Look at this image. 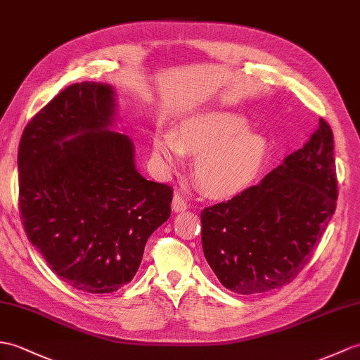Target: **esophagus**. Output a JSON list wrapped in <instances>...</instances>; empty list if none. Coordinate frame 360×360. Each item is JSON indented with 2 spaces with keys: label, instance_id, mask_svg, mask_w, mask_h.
Returning <instances> with one entry per match:
<instances>
[{
  "label": "esophagus",
  "instance_id": "obj_1",
  "mask_svg": "<svg viewBox=\"0 0 360 360\" xmlns=\"http://www.w3.org/2000/svg\"><path fill=\"white\" fill-rule=\"evenodd\" d=\"M172 208H173V212H176V213H179V212H186L187 208H188V202H187L186 198H184L182 195L176 193V195L173 196Z\"/></svg>",
  "mask_w": 360,
  "mask_h": 360
}]
</instances>
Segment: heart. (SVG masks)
<instances>
[{"label":"heart","instance_id":"heart-1","mask_svg":"<svg viewBox=\"0 0 360 360\" xmlns=\"http://www.w3.org/2000/svg\"><path fill=\"white\" fill-rule=\"evenodd\" d=\"M184 153L197 155L195 174L207 193L230 195L245 188L269 156L266 141L247 130V121L230 112H208L184 121L170 136L153 141V156L170 172Z\"/></svg>","mask_w":360,"mask_h":360}]
</instances>
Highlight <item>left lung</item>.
Returning <instances> with one entry per match:
<instances>
[{
  "label": "left lung",
  "mask_w": 360,
  "mask_h": 360,
  "mask_svg": "<svg viewBox=\"0 0 360 360\" xmlns=\"http://www.w3.org/2000/svg\"><path fill=\"white\" fill-rule=\"evenodd\" d=\"M328 122L257 186L200 212L202 250L225 288L255 295L302 271L336 210L338 178Z\"/></svg>",
  "instance_id": "8db88e82"
}]
</instances>
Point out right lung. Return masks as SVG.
Masks as SVG:
<instances>
[{
	"label": "right lung",
	"instance_id": "obj_1",
	"mask_svg": "<svg viewBox=\"0 0 360 360\" xmlns=\"http://www.w3.org/2000/svg\"><path fill=\"white\" fill-rule=\"evenodd\" d=\"M113 96L99 82L69 86L33 116L18 148L29 240L64 282L94 295L133 279L173 199L170 186L141 176L131 139L108 130Z\"/></svg>",
	"mask_w": 360,
	"mask_h": 360
}]
</instances>
